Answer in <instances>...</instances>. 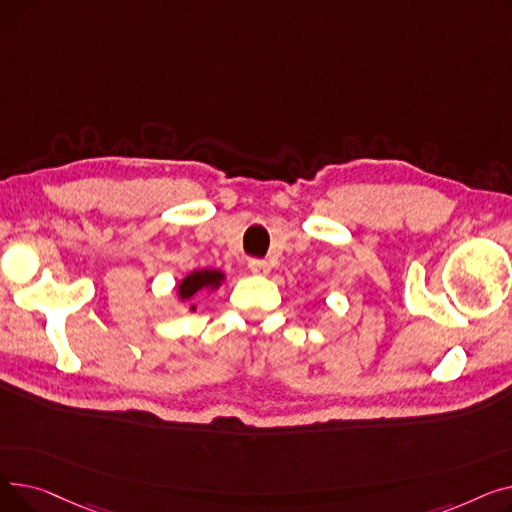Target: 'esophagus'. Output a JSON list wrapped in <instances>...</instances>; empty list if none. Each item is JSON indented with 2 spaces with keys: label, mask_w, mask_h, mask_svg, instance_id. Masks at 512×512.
Masks as SVG:
<instances>
[{
  "label": "esophagus",
  "mask_w": 512,
  "mask_h": 512,
  "mask_svg": "<svg viewBox=\"0 0 512 512\" xmlns=\"http://www.w3.org/2000/svg\"><path fill=\"white\" fill-rule=\"evenodd\" d=\"M249 270L257 276H265V274H270V265H267V261H263V259H251Z\"/></svg>",
  "instance_id": "esophagus-1"
}]
</instances>
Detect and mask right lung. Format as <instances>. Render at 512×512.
<instances>
[{
	"label": "right lung",
	"mask_w": 512,
	"mask_h": 512,
	"mask_svg": "<svg viewBox=\"0 0 512 512\" xmlns=\"http://www.w3.org/2000/svg\"><path fill=\"white\" fill-rule=\"evenodd\" d=\"M222 282V274L215 272V270H203V272H193L188 274L180 286H178V292H180V299L186 301L191 299L195 292L203 290V288H215Z\"/></svg>",
	"instance_id": "add662e5"
}]
</instances>
